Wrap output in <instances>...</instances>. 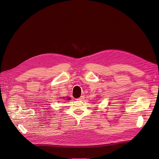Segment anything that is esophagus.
<instances>
[{"label":"esophagus","mask_w":159,"mask_h":159,"mask_svg":"<svg viewBox=\"0 0 159 159\" xmlns=\"http://www.w3.org/2000/svg\"><path fill=\"white\" fill-rule=\"evenodd\" d=\"M84 96L82 95V96H81L80 98H77V100H79V101H84Z\"/></svg>","instance_id":"esophagus-1"}]
</instances>
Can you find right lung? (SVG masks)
<instances>
[{"label":"right lung","instance_id":"add662e5","mask_svg":"<svg viewBox=\"0 0 159 159\" xmlns=\"http://www.w3.org/2000/svg\"><path fill=\"white\" fill-rule=\"evenodd\" d=\"M71 98H70V97H68V98H66V100H68H68H70Z\"/></svg>","mask_w":159,"mask_h":159}]
</instances>
